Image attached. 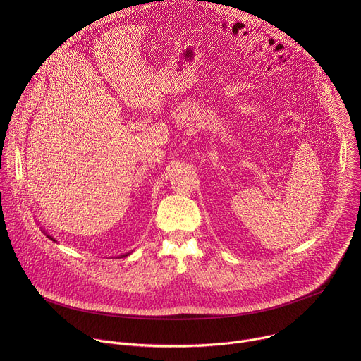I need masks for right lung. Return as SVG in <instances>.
I'll return each instance as SVG.
<instances>
[{"instance_id":"add662e5","label":"right lung","mask_w":361,"mask_h":361,"mask_svg":"<svg viewBox=\"0 0 361 361\" xmlns=\"http://www.w3.org/2000/svg\"><path fill=\"white\" fill-rule=\"evenodd\" d=\"M47 235H48V237H49L51 240H54V238H53V237H51L49 234H47ZM54 241H56V240H54ZM131 252H133V251H128V252H126V254H121V255H118V259H123V257H127V255H130Z\"/></svg>"}]
</instances>
